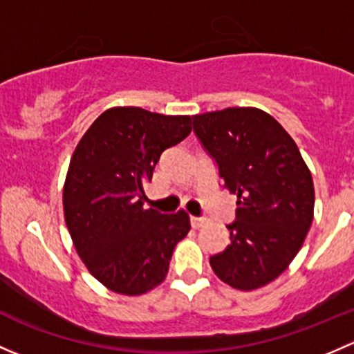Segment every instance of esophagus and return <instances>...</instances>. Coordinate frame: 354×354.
Returning a JSON list of instances; mask_svg holds the SVG:
<instances>
[{
	"label": "esophagus",
	"instance_id": "obj_1",
	"mask_svg": "<svg viewBox=\"0 0 354 354\" xmlns=\"http://www.w3.org/2000/svg\"><path fill=\"white\" fill-rule=\"evenodd\" d=\"M207 218L205 217H189V224H192L193 229H200L207 224Z\"/></svg>",
	"mask_w": 354,
	"mask_h": 354
}]
</instances>
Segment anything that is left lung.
<instances>
[{
    "label": "left lung",
    "mask_w": 354,
    "mask_h": 354,
    "mask_svg": "<svg viewBox=\"0 0 354 354\" xmlns=\"http://www.w3.org/2000/svg\"><path fill=\"white\" fill-rule=\"evenodd\" d=\"M193 130L237 195L230 243L210 256L212 270L236 290L261 288L288 268L310 229V169L290 133L254 106L195 115Z\"/></svg>",
    "instance_id": "1"
}]
</instances>
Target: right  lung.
<instances>
[{
	"mask_svg": "<svg viewBox=\"0 0 354 354\" xmlns=\"http://www.w3.org/2000/svg\"><path fill=\"white\" fill-rule=\"evenodd\" d=\"M189 124V115L113 106L74 149L62 188L64 221L84 266L111 292L137 297L161 285L187 237V212L144 208V183L162 151L192 132Z\"/></svg>",
	"mask_w": 354,
	"mask_h": 354,
	"instance_id": "add662e5",
	"label": "right lung"
}]
</instances>
